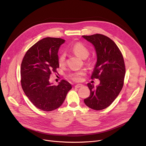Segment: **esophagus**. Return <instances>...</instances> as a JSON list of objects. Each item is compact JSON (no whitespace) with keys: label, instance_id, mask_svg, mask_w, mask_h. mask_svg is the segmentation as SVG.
Returning <instances> with one entry per match:
<instances>
[{"label":"esophagus","instance_id":"1","mask_svg":"<svg viewBox=\"0 0 146 146\" xmlns=\"http://www.w3.org/2000/svg\"><path fill=\"white\" fill-rule=\"evenodd\" d=\"M82 86H83L82 84H77V85L75 86V87H76V88H80V87H82Z\"/></svg>","mask_w":146,"mask_h":146}]
</instances>
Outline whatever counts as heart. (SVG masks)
Listing matches in <instances>:
<instances>
[{
	"label": "heart",
	"instance_id": "heart-1",
	"mask_svg": "<svg viewBox=\"0 0 146 146\" xmlns=\"http://www.w3.org/2000/svg\"><path fill=\"white\" fill-rule=\"evenodd\" d=\"M71 50L78 56L82 59H86L90 55V51L88 48L82 43H77L74 44L71 48ZM65 63V55L64 53L60 54L58 58V64L60 66L64 65ZM83 70H78L73 72L69 75L70 78L74 81H80L82 76L84 75Z\"/></svg>",
	"mask_w": 146,
	"mask_h": 146
}]
</instances>
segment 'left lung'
Returning <instances> with one entry per match:
<instances>
[{
    "mask_svg": "<svg viewBox=\"0 0 146 146\" xmlns=\"http://www.w3.org/2000/svg\"><path fill=\"white\" fill-rule=\"evenodd\" d=\"M82 37L95 47L97 61L91 78L100 80L96 87L88 83L90 95L84 102L88 108L101 110L111 105L122 88L125 74L123 58L116 44L109 37L101 34Z\"/></svg>",
    "mask_w": 146,
    "mask_h": 146,
    "instance_id": "left-lung-1",
    "label": "left lung"
}]
</instances>
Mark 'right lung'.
Wrapping results in <instances>:
<instances>
[{
  "label": "right lung",
  "mask_w": 146,
  "mask_h": 146,
  "mask_svg": "<svg viewBox=\"0 0 146 146\" xmlns=\"http://www.w3.org/2000/svg\"><path fill=\"white\" fill-rule=\"evenodd\" d=\"M65 40L46 37L39 40L26 52L21 66L23 90L37 108L44 111L54 110L64 102L72 89L70 83L62 80L58 86L50 82L51 72L59 68L58 50Z\"/></svg>",
  "instance_id": "1"
}]
</instances>
